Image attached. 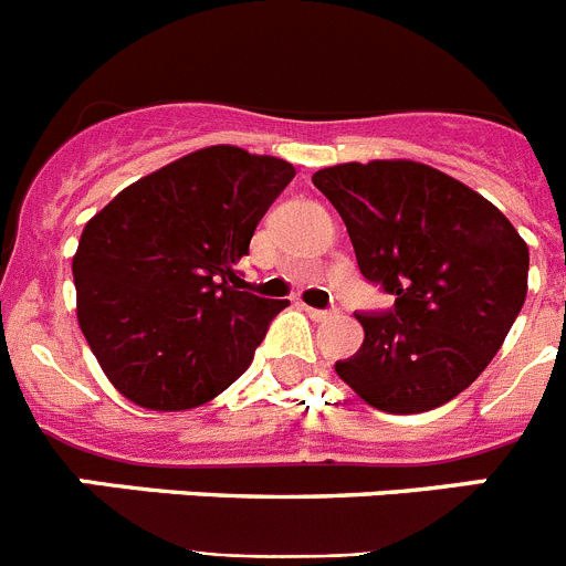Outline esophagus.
Returning a JSON list of instances; mask_svg holds the SVG:
<instances>
[{"instance_id":"esophagus-1","label":"esophagus","mask_w":566,"mask_h":566,"mask_svg":"<svg viewBox=\"0 0 566 566\" xmlns=\"http://www.w3.org/2000/svg\"><path fill=\"white\" fill-rule=\"evenodd\" d=\"M308 312V317L312 319H334V317H339V312L337 308H312V306H303Z\"/></svg>"}]
</instances>
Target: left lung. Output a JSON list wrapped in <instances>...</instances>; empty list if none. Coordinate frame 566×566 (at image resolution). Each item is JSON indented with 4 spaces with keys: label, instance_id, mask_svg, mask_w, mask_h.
I'll list each match as a JSON object with an SVG mask.
<instances>
[{
    "label": "left lung",
    "instance_id": "1",
    "mask_svg": "<svg viewBox=\"0 0 566 566\" xmlns=\"http://www.w3.org/2000/svg\"><path fill=\"white\" fill-rule=\"evenodd\" d=\"M368 283L394 294L359 312V352L337 374L385 413L451 402L496 357L527 297V243L482 195L417 161L314 172Z\"/></svg>",
    "mask_w": 566,
    "mask_h": 566
}]
</instances>
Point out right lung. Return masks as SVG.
<instances>
[{"instance_id": "obj_1", "label": "right lung", "mask_w": 566, "mask_h": 566, "mask_svg": "<svg viewBox=\"0 0 566 566\" xmlns=\"http://www.w3.org/2000/svg\"><path fill=\"white\" fill-rule=\"evenodd\" d=\"M294 167L240 147L167 164L84 227L78 326L109 382L149 411L209 402L252 365L289 300L238 292V260Z\"/></svg>"}]
</instances>
